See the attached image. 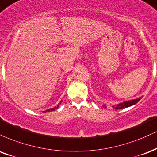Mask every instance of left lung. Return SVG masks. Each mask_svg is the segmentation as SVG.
Masks as SVG:
<instances>
[{"label":"left lung","mask_w":157,"mask_h":157,"mask_svg":"<svg viewBox=\"0 0 157 157\" xmlns=\"http://www.w3.org/2000/svg\"><path fill=\"white\" fill-rule=\"evenodd\" d=\"M140 100V98H137V99H134V100H131V101H125L123 103H121V104L116 105V106H113L112 107L115 109H122L124 108H127L128 106H132V105H134L135 104ZM105 108H106V106H104Z\"/></svg>","instance_id":"left-lung-1"}]
</instances>
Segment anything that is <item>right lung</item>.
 Segmentation results:
<instances>
[{
  "mask_svg": "<svg viewBox=\"0 0 157 157\" xmlns=\"http://www.w3.org/2000/svg\"><path fill=\"white\" fill-rule=\"evenodd\" d=\"M61 103V102H60ZM59 107V105H57V106H55L54 108H51V109H48L47 110V112H51V111H53V110H55V109H56V108H58Z\"/></svg>",
  "mask_w": 157,
  "mask_h": 157,
  "instance_id": "add662e5",
  "label": "right lung"
}]
</instances>
